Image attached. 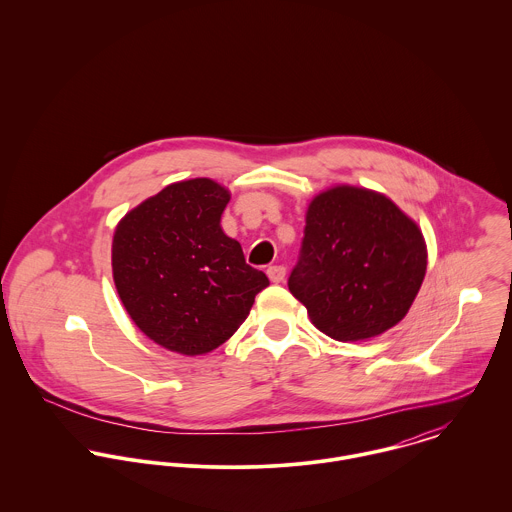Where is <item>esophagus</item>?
Segmentation results:
<instances>
[{"label": "esophagus", "mask_w": 512, "mask_h": 512, "mask_svg": "<svg viewBox=\"0 0 512 512\" xmlns=\"http://www.w3.org/2000/svg\"><path fill=\"white\" fill-rule=\"evenodd\" d=\"M266 274H268L270 282H274V284H282L286 280V268L284 266H270Z\"/></svg>", "instance_id": "34e87169"}]
</instances>
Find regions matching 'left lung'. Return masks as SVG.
Returning <instances> with one entry per match:
<instances>
[{
	"label": "left lung",
	"mask_w": 512,
	"mask_h": 512,
	"mask_svg": "<svg viewBox=\"0 0 512 512\" xmlns=\"http://www.w3.org/2000/svg\"><path fill=\"white\" fill-rule=\"evenodd\" d=\"M426 268L424 234L396 203L372 189L335 185L307 207L288 286L321 333L365 341L406 317Z\"/></svg>",
	"instance_id": "8db88e82"
}]
</instances>
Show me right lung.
<instances>
[{
  "instance_id": "right-lung-1",
  "label": "right lung",
  "mask_w": 512,
  "mask_h": 512,
  "mask_svg": "<svg viewBox=\"0 0 512 512\" xmlns=\"http://www.w3.org/2000/svg\"><path fill=\"white\" fill-rule=\"evenodd\" d=\"M230 191L213 179L177 181L118 222L112 276L118 295L153 343L197 357L228 341L270 286L244 260L220 217Z\"/></svg>"
}]
</instances>
